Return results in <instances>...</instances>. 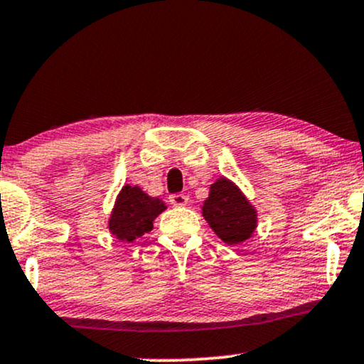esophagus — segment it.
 Listing matches in <instances>:
<instances>
[{
	"mask_svg": "<svg viewBox=\"0 0 364 364\" xmlns=\"http://www.w3.org/2000/svg\"><path fill=\"white\" fill-rule=\"evenodd\" d=\"M169 203L173 206H185L188 203V196L183 195V193H174V195L169 196Z\"/></svg>",
	"mask_w": 364,
	"mask_h": 364,
	"instance_id": "esophagus-1",
	"label": "esophagus"
}]
</instances>
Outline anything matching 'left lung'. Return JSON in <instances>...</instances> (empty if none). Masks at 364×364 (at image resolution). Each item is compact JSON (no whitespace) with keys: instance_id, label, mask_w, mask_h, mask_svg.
Segmentation results:
<instances>
[{"instance_id":"8db88e82","label":"left lung","mask_w":364,"mask_h":364,"mask_svg":"<svg viewBox=\"0 0 364 364\" xmlns=\"http://www.w3.org/2000/svg\"><path fill=\"white\" fill-rule=\"evenodd\" d=\"M203 216L216 235L228 245L247 240L257 223L255 210L227 178H220L211 185L208 200L203 203Z\"/></svg>"}]
</instances>
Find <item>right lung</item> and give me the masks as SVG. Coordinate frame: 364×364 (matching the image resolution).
<instances>
[{"instance_id": "1", "label": "right lung", "mask_w": 364, "mask_h": 364, "mask_svg": "<svg viewBox=\"0 0 364 364\" xmlns=\"http://www.w3.org/2000/svg\"><path fill=\"white\" fill-rule=\"evenodd\" d=\"M166 206L158 198H151L137 186L126 185L119 193L109 228L119 240L132 242L153 230V220Z\"/></svg>"}]
</instances>
